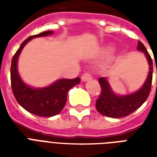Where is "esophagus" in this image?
<instances>
[{"label": "esophagus", "instance_id": "esophagus-1", "mask_svg": "<svg viewBox=\"0 0 157 157\" xmlns=\"http://www.w3.org/2000/svg\"><path fill=\"white\" fill-rule=\"evenodd\" d=\"M90 79H92V75L88 73V72H86L83 74V75L82 76V80L83 82H86V81H88Z\"/></svg>", "mask_w": 157, "mask_h": 157}]
</instances>
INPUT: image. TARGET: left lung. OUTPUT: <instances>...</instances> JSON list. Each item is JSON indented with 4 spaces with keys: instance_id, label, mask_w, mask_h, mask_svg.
I'll use <instances>...</instances> for the list:
<instances>
[{
    "instance_id": "left-lung-1",
    "label": "left lung",
    "mask_w": 157,
    "mask_h": 157,
    "mask_svg": "<svg viewBox=\"0 0 157 157\" xmlns=\"http://www.w3.org/2000/svg\"><path fill=\"white\" fill-rule=\"evenodd\" d=\"M137 49L145 54L150 65L148 76L144 85L138 91L132 94L121 96L116 94L113 91L107 79L100 77L98 79V82L101 86L102 92L100 97L97 99L96 108L102 115L111 118H123L128 116L131 113L137 110L148 98L151 88L153 62L145 45L140 41L138 42Z\"/></svg>"
}]
</instances>
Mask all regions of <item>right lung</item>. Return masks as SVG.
Wrapping results in <instances>:
<instances>
[{"label":"right lung","mask_w":157,"mask_h":157,"mask_svg":"<svg viewBox=\"0 0 157 157\" xmlns=\"http://www.w3.org/2000/svg\"><path fill=\"white\" fill-rule=\"evenodd\" d=\"M53 31L40 33L30 36L22 44L12 57L11 65V84L16 100L28 112L40 117H52L61 112L67 100L69 90L81 82V78L59 79L45 86H34L26 83L19 75L17 59L23 47L33 38L50 35Z\"/></svg>","instance_id":"add662e5"}]
</instances>
